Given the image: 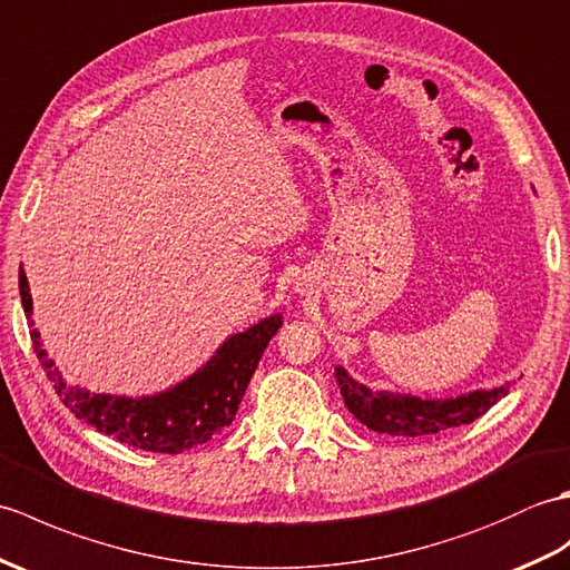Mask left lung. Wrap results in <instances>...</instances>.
Segmentation results:
<instances>
[{"label":"left lung","instance_id":"1","mask_svg":"<svg viewBox=\"0 0 570 570\" xmlns=\"http://www.w3.org/2000/svg\"><path fill=\"white\" fill-rule=\"evenodd\" d=\"M336 385L344 395L348 412L361 424L377 434L387 436H432L444 429L463 426L485 414L500 397L508 395V387L478 390L471 395L451 400H420L410 395H390V392H371L368 387L351 381L344 368H336Z\"/></svg>","mask_w":570,"mask_h":570}]
</instances>
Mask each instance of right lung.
Instances as JSON below:
<instances>
[{
	"instance_id": "right-lung-1",
	"label": "right lung",
	"mask_w": 570,
	"mask_h": 570,
	"mask_svg": "<svg viewBox=\"0 0 570 570\" xmlns=\"http://www.w3.org/2000/svg\"><path fill=\"white\" fill-rule=\"evenodd\" d=\"M19 295L27 320L33 326V302L29 293V281L23 268L19 271ZM283 326L281 314L258 322L244 334H234L217 351V356L207 361L202 371L185 383L154 397H111L90 395L62 383L41 346V336L31 328V341L38 361H41L48 381L53 383L62 404L78 420L95 426L111 439L129 444L134 449L154 453H183L193 446L205 444L212 436L224 432L236 416L244 392L250 383L253 371L258 368L265 346L271 344L277 328Z\"/></svg>"
}]
</instances>
